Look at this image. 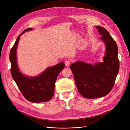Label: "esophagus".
<instances>
[{
    "label": "esophagus",
    "mask_w": 130,
    "mask_h": 130,
    "mask_svg": "<svg viewBox=\"0 0 130 130\" xmlns=\"http://www.w3.org/2000/svg\"><path fill=\"white\" fill-rule=\"evenodd\" d=\"M71 63V61L70 60H69V59L66 60L65 61V66H69V65H70Z\"/></svg>",
    "instance_id": "esophagus-1"
}]
</instances>
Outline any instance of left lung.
<instances>
[{"label": "left lung", "mask_w": 130, "mask_h": 130, "mask_svg": "<svg viewBox=\"0 0 130 130\" xmlns=\"http://www.w3.org/2000/svg\"><path fill=\"white\" fill-rule=\"evenodd\" d=\"M100 39L106 45L103 62L94 65L77 61L70 66L79 93L86 99H96L111 92L120 67L117 43L104 27L97 26Z\"/></svg>", "instance_id": "1"}]
</instances>
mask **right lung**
Here are the masks:
<instances>
[{
    "label": "right lung",
    "instance_id": "right-lung-1",
    "mask_svg": "<svg viewBox=\"0 0 130 130\" xmlns=\"http://www.w3.org/2000/svg\"><path fill=\"white\" fill-rule=\"evenodd\" d=\"M32 29L30 28L24 30L18 36L11 48L9 54L10 72L12 78L25 98L32 103H40L48 101L53 98L55 83L58 75L65 67V64L61 62L47 68L43 73L36 77H27L20 72L16 57V50L20 36L25 31Z\"/></svg>",
    "mask_w": 130,
    "mask_h": 130
}]
</instances>
